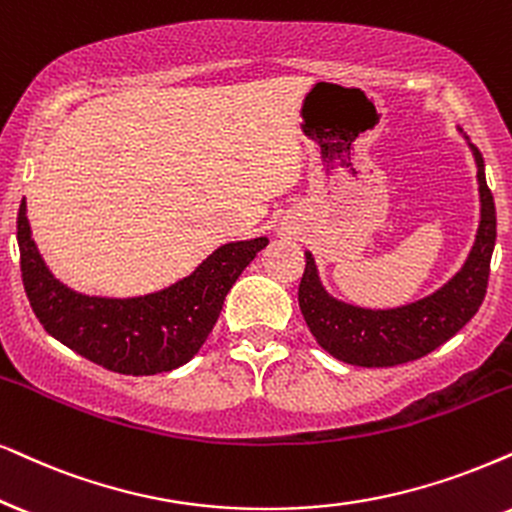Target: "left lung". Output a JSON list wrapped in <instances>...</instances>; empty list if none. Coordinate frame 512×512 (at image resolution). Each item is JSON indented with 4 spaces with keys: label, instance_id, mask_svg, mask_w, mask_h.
Listing matches in <instances>:
<instances>
[{
    "label": "left lung",
    "instance_id": "8db88e82",
    "mask_svg": "<svg viewBox=\"0 0 512 512\" xmlns=\"http://www.w3.org/2000/svg\"><path fill=\"white\" fill-rule=\"evenodd\" d=\"M480 181L482 217L475 245L461 271L437 293L397 309H364L335 300L323 290L312 252L297 290L304 321L316 342L345 364L380 368L420 359L454 338L477 314L487 295L491 252L496 243V205L484 177V158L472 146Z\"/></svg>",
    "mask_w": 512,
    "mask_h": 512
}]
</instances>
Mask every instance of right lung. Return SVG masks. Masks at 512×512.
<instances>
[{"label":"right lung","instance_id":"1","mask_svg":"<svg viewBox=\"0 0 512 512\" xmlns=\"http://www.w3.org/2000/svg\"><path fill=\"white\" fill-rule=\"evenodd\" d=\"M23 288L32 312L51 338L122 375L174 371L198 354L222 312L224 297L269 238L226 243L191 276L144 297H89L56 281L37 252L18 208Z\"/></svg>","mask_w":512,"mask_h":512}]
</instances>
